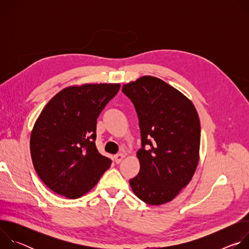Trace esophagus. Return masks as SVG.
<instances>
[{"instance_id":"34e87169","label":"esophagus","mask_w":249,"mask_h":249,"mask_svg":"<svg viewBox=\"0 0 249 249\" xmlns=\"http://www.w3.org/2000/svg\"><path fill=\"white\" fill-rule=\"evenodd\" d=\"M124 157H125V155H124V154H117V155H115V156H114L115 162H116V163H120Z\"/></svg>"}]
</instances>
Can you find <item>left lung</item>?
Returning <instances> with one entry per match:
<instances>
[{"label":"left lung","mask_w":249,"mask_h":249,"mask_svg":"<svg viewBox=\"0 0 249 249\" xmlns=\"http://www.w3.org/2000/svg\"><path fill=\"white\" fill-rule=\"evenodd\" d=\"M136 109L142 148L140 171L130 179L135 195L165 204L192 179L199 161L200 120L193 103L160 79L146 76L124 85Z\"/></svg>","instance_id":"left-lung-1"}]
</instances>
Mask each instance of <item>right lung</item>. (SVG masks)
Returning a JSON list of instances; mask_svg holds the SVG:
<instances>
[{
  "label": "right lung",
  "instance_id": "obj_1",
  "mask_svg": "<svg viewBox=\"0 0 249 249\" xmlns=\"http://www.w3.org/2000/svg\"><path fill=\"white\" fill-rule=\"evenodd\" d=\"M118 84L70 87L44 107L30 137L35 171L53 192L77 199L89 192L112 160L95 146L96 120Z\"/></svg>",
  "mask_w": 249,
  "mask_h": 249
}]
</instances>
